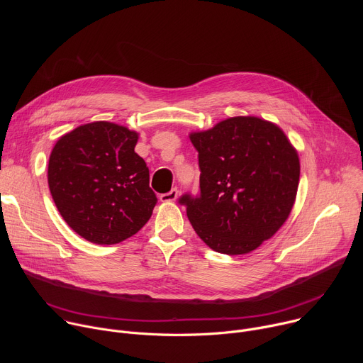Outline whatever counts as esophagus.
<instances>
[{"label":"esophagus","mask_w":363,"mask_h":363,"mask_svg":"<svg viewBox=\"0 0 363 363\" xmlns=\"http://www.w3.org/2000/svg\"><path fill=\"white\" fill-rule=\"evenodd\" d=\"M177 196H178V188H172L169 192L161 194V195H160V199L164 201V202H169V201H175Z\"/></svg>","instance_id":"34e87169"}]
</instances>
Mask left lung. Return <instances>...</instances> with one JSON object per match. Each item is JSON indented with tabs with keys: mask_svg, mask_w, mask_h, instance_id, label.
Instances as JSON below:
<instances>
[{
	"mask_svg": "<svg viewBox=\"0 0 363 363\" xmlns=\"http://www.w3.org/2000/svg\"><path fill=\"white\" fill-rule=\"evenodd\" d=\"M198 152L199 194L178 202L213 250L237 255L272 238L294 203L300 164L283 130L252 116L230 118L191 133Z\"/></svg>",
	"mask_w": 363,
	"mask_h": 363,
	"instance_id": "1",
	"label": "left lung"
}]
</instances>
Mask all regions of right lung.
<instances>
[{"label":"right lung","mask_w":363,"mask_h":363,"mask_svg":"<svg viewBox=\"0 0 363 363\" xmlns=\"http://www.w3.org/2000/svg\"><path fill=\"white\" fill-rule=\"evenodd\" d=\"M136 142L138 133L125 126L93 122L62 136L51 150V196L69 227L90 242L132 237L157 205Z\"/></svg>","instance_id":"obj_1"}]
</instances>
